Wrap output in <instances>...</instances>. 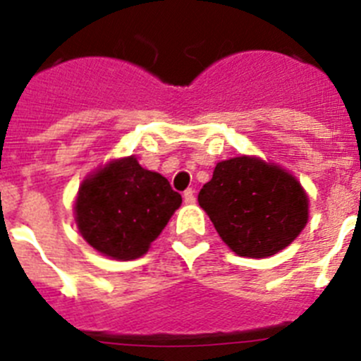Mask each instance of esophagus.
Here are the masks:
<instances>
[{
	"instance_id": "esophagus-1",
	"label": "esophagus",
	"mask_w": 361,
	"mask_h": 361,
	"mask_svg": "<svg viewBox=\"0 0 361 361\" xmlns=\"http://www.w3.org/2000/svg\"><path fill=\"white\" fill-rule=\"evenodd\" d=\"M183 201L187 204L196 203V194H194V190H192V188H187V190L183 192Z\"/></svg>"
}]
</instances>
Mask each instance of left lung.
I'll list each match as a JSON object with an SVG mask.
<instances>
[{
  "mask_svg": "<svg viewBox=\"0 0 361 361\" xmlns=\"http://www.w3.org/2000/svg\"><path fill=\"white\" fill-rule=\"evenodd\" d=\"M197 201L238 257H272L308 222V196L301 183L257 157L219 161Z\"/></svg>",
  "mask_w": 361,
  "mask_h": 361,
  "instance_id": "obj_1",
  "label": "left lung"
}]
</instances>
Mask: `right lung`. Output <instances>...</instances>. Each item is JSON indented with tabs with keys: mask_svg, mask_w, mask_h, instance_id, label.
Here are the masks:
<instances>
[{
	"mask_svg": "<svg viewBox=\"0 0 361 361\" xmlns=\"http://www.w3.org/2000/svg\"><path fill=\"white\" fill-rule=\"evenodd\" d=\"M180 204L181 196L169 181L128 157L83 181L74 215L82 237L96 251L114 260H135L146 255Z\"/></svg>",
	"mask_w": 361,
	"mask_h": 361,
	"instance_id": "obj_1",
	"label": "right lung"
}]
</instances>
